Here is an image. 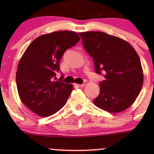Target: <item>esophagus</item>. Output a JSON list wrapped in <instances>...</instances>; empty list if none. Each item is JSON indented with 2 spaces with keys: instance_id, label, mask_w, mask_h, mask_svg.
Listing matches in <instances>:
<instances>
[{
  "instance_id": "34e87169",
  "label": "esophagus",
  "mask_w": 154,
  "mask_h": 154,
  "mask_svg": "<svg viewBox=\"0 0 154 154\" xmlns=\"http://www.w3.org/2000/svg\"><path fill=\"white\" fill-rule=\"evenodd\" d=\"M74 86H77V87H83L85 86L84 83H83V84H77V83H74Z\"/></svg>"
}]
</instances>
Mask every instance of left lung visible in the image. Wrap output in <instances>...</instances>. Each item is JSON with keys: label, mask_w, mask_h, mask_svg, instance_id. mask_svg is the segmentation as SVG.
<instances>
[{"label": "left lung", "mask_w": 154, "mask_h": 154, "mask_svg": "<svg viewBox=\"0 0 154 154\" xmlns=\"http://www.w3.org/2000/svg\"><path fill=\"white\" fill-rule=\"evenodd\" d=\"M83 47L92 57L95 72L103 74L100 94L93 100L99 108L121 112L134 103L143 85L140 59L131 45L103 32H80Z\"/></svg>", "instance_id": "left-lung-1"}]
</instances>
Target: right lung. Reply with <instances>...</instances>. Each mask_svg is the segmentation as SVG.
<instances>
[{
	"label": "right lung",
	"mask_w": 154,
	"mask_h": 154,
	"mask_svg": "<svg viewBox=\"0 0 154 154\" xmlns=\"http://www.w3.org/2000/svg\"><path fill=\"white\" fill-rule=\"evenodd\" d=\"M80 38L72 31L62 30L40 35L26 49L16 72V85L21 102L40 117H48L61 109L73 86L55 81L60 62L68 48Z\"/></svg>",
	"instance_id": "obj_1"
}]
</instances>
